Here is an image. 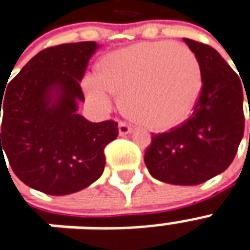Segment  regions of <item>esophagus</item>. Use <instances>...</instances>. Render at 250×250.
<instances>
[{"mask_svg": "<svg viewBox=\"0 0 250 250\" xmlns=\"http://www.w3.org/2000/svg\"><path fill=\"white\" fill-rule=\"evenodd\" d=\"M131 131V127L129 125H126L125 123H120L119 124V133L120 135H126Z\"/></svg>", "mask_w": 250, "mask_h": 250, "instance_id": "obj_1", "label": "esophagus"}]
</instances>
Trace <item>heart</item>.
Returning <instances> with one entry per match:
<instances>
[{
	"mask_svg": "<svg viewBox=\"0 0 250 250\" xmlns=\"http://www.w3.org/2000/svg\"><path fill=\"white\" fill-rule=\"evenodd\" d=\"M98 75H87L83 90L90 100L107 108L120 95L125 115L154 131L179 126L193 111L202 74L194 53L172 42H143L104 55Z\"/></svg>",
	"mask_w": 250,
	"mask_h": 250,
	"instance_id": "b5f03b06",
	"label": "heart"
}]
</instances>
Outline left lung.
<instances>
[{
	"label": "left lung",
	"mask_w": 250,
	"mask_h": 250,
	"mask_svg": "<svg viewBox=\"0 0 250 250\" xmlns=\"http://www.w3.org/2000/svg\"><path fill=\"white\" fill-rule=\"evenodd\" d=\"M184 42L201 67V95L183 125L152 135L145 164L159 181L198 185L226 171L237 152L244 135L243 84L214 48Z\"/></svg>",
	"instance_id": "left-lung-1"
}]
</instances>
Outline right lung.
<instances>
[{"label":"right lung","mask_w":250,"mask_h":250,"mask_svg":"<svg viewBox=\"0 0 250 250\" xmlns=\"http://www.w3.org/2000/svg\"><path fill=\"white\" fill-rule=\"evenodd\" d=\"M98 48L95 42L46 48L0 96V159L6 163L5 151L11 169L32 189L71 194L103 173L104 147L119 135L117 123H91L78 113L84 102L81 81Z\"/></svg>","instance_id":"right-lung-1"}]
</instances>
